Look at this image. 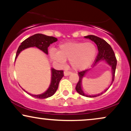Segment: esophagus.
Returning <instances> with one entry per match:
<instances>
[{
    "instance_id": "34e87169",
    "label": "esophagus",
    "mask_w": 131,
    "mask_h": 131,
    "mask_svg": "<svg viewBox=\"0 0 131 131\" xmlns=\"http://www.w3.org/2000/svg\"><path fill=\"white\" fill-rule=\"evenodd\" d=\"M70 73H71L70 72H69V71H67V70H65L64 72V74L65 76H69Z\"/></svg>"
}]
</instances>
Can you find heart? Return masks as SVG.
I'll return each instance as SVG.
<instances>
[{
    "mask_svg": "<svg viewBox=\"0 0 131 131\" xmlns=\"http://www.w3.org/2000/svg\"><path fill=\"white\" fill-rule=\"evenodd\" d=\"M96 47L91 42H69L58 47V51L52 48L50 56L53 60L64 64L69 59L74 70H81L91 65L96 55Z\"/></svg>",
    "mask_w": 131,
    "mask_h": 131,
    "instance_id": "b5f03b06",
    "label": "heart"
}]
</instances>
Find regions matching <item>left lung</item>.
<instances>
[{
  "instance_id": "obj_1",
  "label": "left lung",
  "mask_w": 131,
  "mask_h": 131,
  "mask_svg": "<svg viewBox=\"0 0 131 131\" xmlns=\"http://www.w3.org/2000/svg\"><path fill=\"white\" fill-rule=\"evenodd\" d=\"M84 38L89 39L92 40V41L96 43V46L98 47V53L97 55L95 58L94 62H93V66H94L96 63L99 62V61L101 60H105L107 62V63L109 66H111L112 70V83H111V85H112L114 81V78H115V73L116 70V66H117V61L116 59L115 53H114V50H112V47H111L110 45L106 41H104L103 39L99 38L94 35H89V36H84ZM89 70H83L82 72H78V76H79V81L77 83V85H76L75 89L77 91V92L80 93V95H83L85 96H89V97H96V96H100V95H102L103 93H100V94L95 95H87L84 93V92L81 89V82L82 79L85 75V74L87 73ZM109 89V88H108ZM106 89L104 92L107 91L108 90Z\"/></svg>"
}]
</instances>
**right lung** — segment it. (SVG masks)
Instances as JSON below:
<instances>
[{
  "instance_id": "obj_1",
  "label": "right lung",
  "mask_w": 131,
  "mask_h": 131,
  "mask_svg": "<svg viewBox=\"0 0 131 131\" xmlns=\"http://www.w3.org/2000/svg\"><path fill=\"white\" fill-rule=\"evenodd\" d=\"M58 39L53 36H48L46 35H42V34H35L33 36L29 37L25 41H24L21 43L17 49L16 52V55L15 60L18 56L19 53L25 48L30 47H36L39 48L42 51L46 54H48V47L51 43L57 41ZM64 77V71L63 70H57L55 69H51V81L49 88L47 90L46 92L40 95H31L28 93L31 96L34 97L39 98V99H44L51 96L54 95L58 88V85L60 80ZM24 90V89H23ZM25 91V90H24Z\"/></svg>"
}]
</instances>
